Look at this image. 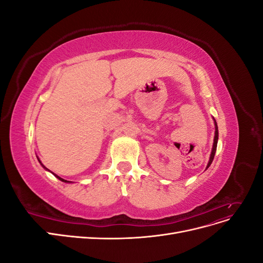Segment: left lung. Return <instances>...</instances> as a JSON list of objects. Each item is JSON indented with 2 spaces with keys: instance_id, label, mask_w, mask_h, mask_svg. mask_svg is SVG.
<instances>
[{
  "instance_id": "8db88e82",
  "label": "left lung",
  "mask_w": 263,
  "mask_h": 263,
  "mask_svg": "<svg viewBox=\"0 0 263 263\" xmlns=\"http://www.w3.org/2000/svg\"><path fill=\"white\" fill-rule=\"evenodd\" d=\"M217 140H218V127H217V123L215 121V137H214V144H213V149H212V154H211V158H210V161L208 166H206V169L209 168L211 165V163L213 162V159L215 156V153H216V148H217Z\"/></svg>"
}]
</instances>
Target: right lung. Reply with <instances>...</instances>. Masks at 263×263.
Returning a JSON list of instances; mask_svg holds the SVG:
<instances>
[{
	"instance_id": "1",
	"label": "right lung",
	"mask_w": 263,
	"mask_h": 263,
	"mask_svg": "<svg viewBox=\"0 0 263 263\" xmlns=\"http://www.w3.org/2000/svg\"><path fill=\"white\" fill-rule=\"evenodd\" d=\"M39 162H41V161H39ZM42 165L44 166V164H42ZM44 168H45V166H44ZM45 169H47V168H45ZM47 170H48V169H47ZM54 176H55V174H54ZM55 177H57V178H58L60 181H62V182H70V181H67V180H63L62 178H60V177H58V176H55Z\"/></svg>"
}]
</instances>
